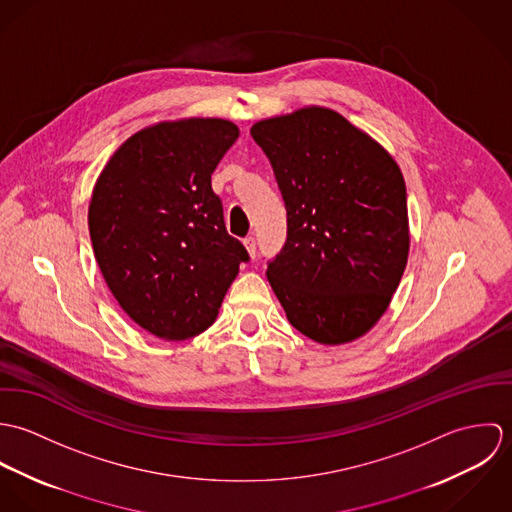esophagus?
Segmentation results:
<instances>
[{
	"label": "esophagus",
	"instance_id": "34e87169",
	"mask_svg": "<svg viewBox=\"0 0 512 512\" xmlns=\"http://www.w3.org/2000/svg\"><path fill=\"white\" fill-rule=\"evenodd\" d=\"M244 246H246L248 254L254 258V256H256V240H254V236H248V238H244Z\"/></svg>",
	"mask_w": 512,
	"mask_h": 512
}]
</instances>
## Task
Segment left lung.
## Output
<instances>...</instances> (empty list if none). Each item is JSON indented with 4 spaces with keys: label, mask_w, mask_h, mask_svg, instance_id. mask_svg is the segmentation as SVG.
<instances>
[{
    "label": "left lung",
    "mask_w": 512,
    "mask_h": 512,
    "mask_svg": "<svg viewBox=\"0 0 512 512\" xmlns=\"http://www.w3.org/2000/svg\"><path fill=\"white\" fill-rule=\"evenodd\" d=\"M272 163L288 238L268 282L290 323L323 345L359 339L386 311L408 262L406 183L396 161L327 108L250 130Z\"/></svg>",
    "instance_id": "1"
}]
</instances>
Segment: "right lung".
Returning <instances> with one entry per match:
<instances>
[{"mask_svg": "<svg viewBox=\"0 0 512 512\" xmlns=\"http://www.w3.org/2000/svg\"><path fill=\"white\" fill-rule=\"evenodd\" d=\"M236 138L238 128L219 118L161 122L124 142L96 181V262L120 307L155 337L183 341L211 327L250 260L211 187Z\"/></svg>", "mask_w": 512, "mask_h": 512, "instance_id": "obj_1", "label": "right lung"}]
</instances>
